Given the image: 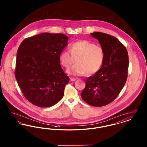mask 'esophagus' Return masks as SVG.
<instances>
[{"label": "esophagus", "mask_w": 147, "mask_h": 147, "mask_svg": "<svg viewBox=\"0 0 147 147\" xmlns=\"http://www.w3.org/2000/svg\"><path fill=\"white\" fill-rule=\"evenodd\" d=\"M77 80L76 78H72V77L70 78V82H74V81H75V80Z\"/></svg>", "instance_id": "34e87169"}]
</instances>
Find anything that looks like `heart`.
<instances>
[{
    "mask_svg": "<svg viewBox=\"0 0 147 147\" xmlns=\"http://www.w3.org/2000/svg\"><path fill=\"white\" fill-rule=\"evenodd\" d=\"M103 48L92 42L83 40L70 45V50L63 51L60 55V61L64 67L68 68L77 61V63L67 70L73 76H83L86 73L91 75L98 72L104 61Z\"/></svg>",
    "mask_w": 147,
    "mask_h": 147,
    "instance_id": "heart-1",
    "label": "heart"
}]
</instances>
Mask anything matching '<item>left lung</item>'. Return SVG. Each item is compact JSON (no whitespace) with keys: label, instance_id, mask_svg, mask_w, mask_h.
<instances>
[{"label":"left lung","instance_id":"1","mask_svg":"<svg viewBox=\"0 0 147 147\" xmlns=\"http://www.w3.org/2000/svg\"><path fill=\"white\" fill-rule=\"evenodd\" d=\"M90 35L103 48L105 58L100 70L86 80L81 97L89 105L101 107L112 102L123 89L128 77V55L116 37L100 32Z\"/></svg>","mask_w":147,"mask_h":147}]
</instances>
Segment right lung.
<instances>
[{
    "instance_id": "add662e5",
    "label": "right lung",
    "mask_w": 147,
    "mask_h": 147,
    "mask_svg": "<svg viewBox=\"0 0 147 147\" xmlns=\"http://www.w3.org/2000/svg\"><path fill=\"white\" fill-rule=\"evenodd\" d=\"M68 40L62 34L45 32L21 42L15 76L24 96L33 105L48 107L63 98L69 78L61 68L60 55Z\"/></svg>"
}]
</instances>
